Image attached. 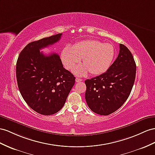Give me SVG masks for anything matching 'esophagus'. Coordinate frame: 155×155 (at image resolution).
<instances>
[{
    "instance_id": "1",
    "label": "esophagus",
    "mask_w": 155,
    "mask_h": 155,
    "mask_svg": "<svg viewBox=\"0 0 155 155\" xmlns=\"http://www.w3.org/2000/svg\"><path fill=\"white\" fill-rule=\"evenodd\" d=\"M82 80L81 78H76V79H75V81H76V82H81Z\"/></svg>"
}]
</instances>
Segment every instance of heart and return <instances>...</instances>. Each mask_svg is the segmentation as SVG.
I'll return each instance as SVG.
<instances>
[{"instance_id": "b5f03b06", "label": "heart", "mask_w": 155, "mask_h": 155, "mask_svg": "<svg viewBox=\"0 0 155 155\" xmlns=\"http://www.w3.org/2000/svg\"><path fill=\"white\" fill-rule=\"evenodd\" d=\"M115 55V49L110 43H103L96 40H88L75 44L72 48L65 46L61 51L63 65L71 69L82 59L84 65L74 69L78 76H84L89 72L93 75L104 73L109 69Z\"/></svg>"}]
</instances>
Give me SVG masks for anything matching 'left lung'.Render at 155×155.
<instances>
[{"mask_svg": "<svg viewBox=\"0 0 155 155\" xmlns=\"http://www.w3.org/2000/svg\"><path fill=\"white\" fill-rule=\"evenodd\" d=\"M116 60L105 73L85 81L89 108L101 115L118 110L128 98L134 84L136 62L128 48L120 44Z\"/></svg>", "mask_w": 155, "mask_h": 155, "instance_id": "left-lung-1", "label": "left lung"}]
</instances>
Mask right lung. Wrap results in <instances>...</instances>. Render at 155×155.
<instances>
[{
    "mask_svg": "<svg viewBox=\"0 0 155 155\" xmlns=\"http://www.w3.org/2000/svg\"><path fill=\"white\" fill-rule=\"evenodd\" d=\"M61 33L29 43L16 63L18 88L30 107L43 115L58 113L64 105L75 77L63 66L59 55L40 51L61 38Z\"/></svg>",
    "mask_w": 155,
    "mask_h": 155,
    "instance_id": "add662e5",
    "label": "right lung"
}]
</instances>
